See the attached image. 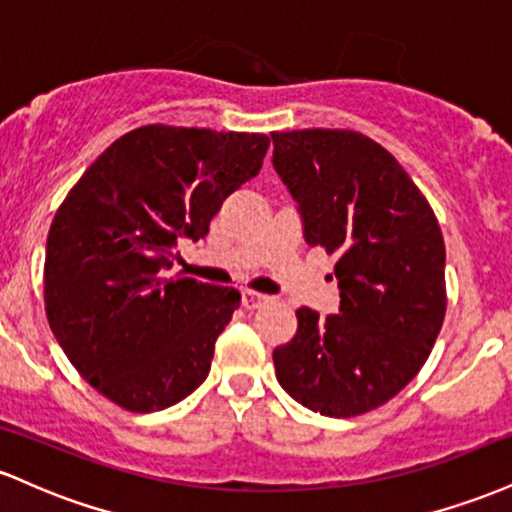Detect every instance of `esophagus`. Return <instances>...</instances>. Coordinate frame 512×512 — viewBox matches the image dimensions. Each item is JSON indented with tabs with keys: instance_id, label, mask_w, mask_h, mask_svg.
<instances>
[{
	"instance_id": "obj_1",
	"label": "esophagus",
	"mask_w": 512,
	"mask_h": 512,
	"mask_svg": "<svg viewBox=\"0 0 512 512\" xmlns=\"http://www.w3.org/2000/svg\"><path fill=\"white\" fill-rule=\"evenodd\" d=\"M269 301V296H264V293H257V291H243V305L248 310H257L262 308L264 303Z\"/></svg>"
}]
</instances>
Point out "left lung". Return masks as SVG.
Returning a JSON list of instances; mask_svg holds the SVG:
<instances>
[{"instance_id": "left-lung-1", "label": "left lung", "mask_w": 512, "mask_h": 512, "mask_svg": "<svg viewBox=\"0 0 512 512\" xmlns=\"http://www.w3.org/2000/svg\"><path fill=\"white\" fill-rule=\"evenodd\" d=\"M274 168L305 240L337 255L339 315L296 310L276 380L332 419L366 414L419 373L443 327L445 243L424 192L390 151L351 129L272 132Z\"/></svg>"}]
</instances>
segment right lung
<instances>
[{"label":"right lung","mask_w":512,"mask_h":512,"mask_svg":"<svg viewBox=\"0 0 512 512\" xmlns=\"http://www.w3.org/2000/svg\"><path fill=\"white\" fill-rule=\"evenodd\" d=\"M267 134L144 125L88 166L52 219L45 315L72 366L117 407H173L209 375L240 293L166 279L223 199L260 173Z\"/></svg>","instance_id":"right-lung-1"}]
</instances>
